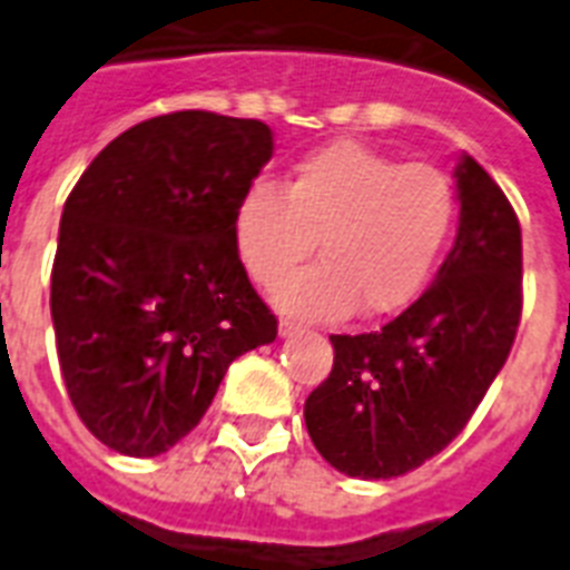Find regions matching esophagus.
<instances>
[{"mask_svg": "<svg viewBox=\"0 0 570 570\" xmlns=\"http://www.w3.org/2000/svg\"><path fill=\"white\" fill-rule=\"evenodd\" d=\"M277 331H281V337H293L295 331H298V322L281 320V325H277Z\"/></svg>", "mask_w": 570, "mask_h": 570, "instance_id": "1", "label": "esophagus"}]
</instances>
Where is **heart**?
I'll return each instance as SVG.
<instances>
[{"label": "heart", "mask_w": 570, "mask_h": 570, "mask_svg": "<svg viewBox=\"0 0 570 570\" xmlns=\"http://www.w3.org/2000/svg\"><path fill=\"white\" fill-rule=\"evenodd\" d=\"M452 224L455 189L434 165L334 141L295 159L284 189L259 180L242 191L233 239L263 286L281 284L321 245V263L277 293L289 313L328 320L357 304L364 316H387L420 295Z\"/></svg>", "instance_id": "1"}]
</instances>
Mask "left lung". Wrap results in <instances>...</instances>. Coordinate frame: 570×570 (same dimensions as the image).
<instances>
[{"label": "left lung", "mask_w": 570, "mask_h": 570, "mask_svg": "<svg viewBox=\"0 0 570 570\" xmlns=\"http://www.w3.org/2000/svg\"><path fill=\"white\" fill-rule=\"evenodd\" d=\"M455 177L459 236L434 284L379 331L331 334V375L304 402L313 446L346 476H402L450 446L512 352L521 224L473 156Z\"/></svg>", "instance_id": "8db88e82"}]
</instances>
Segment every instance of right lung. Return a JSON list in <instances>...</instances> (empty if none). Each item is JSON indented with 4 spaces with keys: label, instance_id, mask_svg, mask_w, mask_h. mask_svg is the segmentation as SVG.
Masks as SVG:
<instances>
[{
    "label": "right lung",
    "instance_id": "right-lung-1",
    "mask_svg": "<svg viewBox=\"0 0 570 570\" xmlns=\"http://www.w3.org/2000/svg\"><path fill=\"white\" fill-rule=\"evenodd\" d=\"M268 159L263 120L171 111L109 141L67 197L49 293L58 364L109 450H171L227 366L277 337L233 239L236 204Z\"/></svg>",
    "mask_w": 570,
    "mask_h": 570
}]
</instances>
